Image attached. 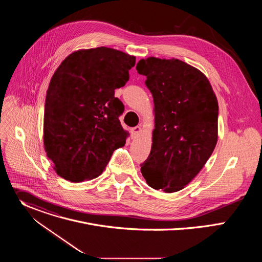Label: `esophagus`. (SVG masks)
<instances>
[{"label": "esophagus", "mask_w": 262, "mask_h": 262, "mask_svg": "<svg viewBox=\"0 0 262 262\" xmlns=\"http://www.w3.org/2000/svg\"><path fill=\"white\" fill-rule=\"evenodd\" d=\"M141 132H142V127H141L140 125L133 127V128L130 129V133H132V137H133V138H136V137H138V136L141 134Z\"/></svg>", "instance_id": "esophagus-1"}]
</instances>
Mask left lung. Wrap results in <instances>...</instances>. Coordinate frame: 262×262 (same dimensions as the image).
<instances>
[{"instance_id":"1","label":"left lung","mask_w":262,"mask_h":262,"mask_svg":"<svg viewBox=\"0 0 262 262\" xmlns=\"http://www.w3.org/2000/svg\"><path fill=\"white\" fill-rule=\"evenodd\" d=\"M154 97L155 129L150 155L141 172L155 190L174 193L202 170L217 142L216 96L205 74L178 59H141Z\"/></svg>"}]
</instances>
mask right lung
Returning a JSON list of instances; mask_svg holds the SVG:
<instances>
[{
  "instance_id": "add662e5",
  "label": "right lung",
  "mask_w": 262,
  "mask_h": 262,
  "mask_svg": "<svg viewBox=\"0 0 262 262\" xmlns=\"http://www.w3.org/2000/svg\"><path fill=\"white\" fill-rule=\"evenodd\" d=\"M135 63V56L100 47L74 51L57 68L47 91L43 145L59 176L71 182L96 178L124 146V105L114 93Z\"/></svg>"
}]
</instances>
